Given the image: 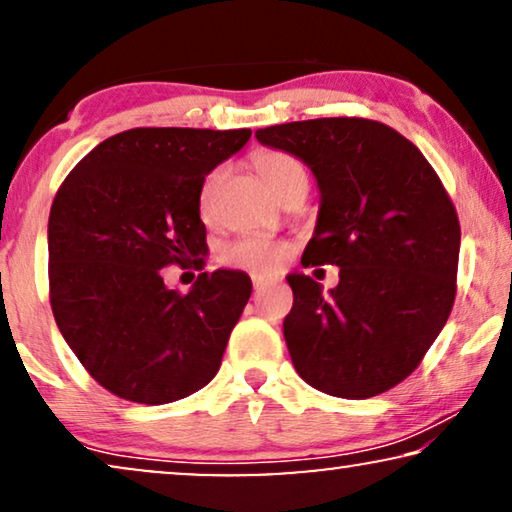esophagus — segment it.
I'll return each mask as SVG.
<instances>
[{"label": "esophagus", "mask_w": 512, "mask_h": 512, "mask_svg": "<svg viewBox=\"0 0 512 512\" xmlns=\"http://www.w3.org/2000/svg\"><path fill=\"white\" fill-rule=\"evenodd\" d=\"M251 282H254V289L256 291H261V289H265V286H268L272 279H268V277H263V275H254L251 277Z\"/></svg>", "instance_id": "1"}]
</instances>
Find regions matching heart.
<instances>
[{
    "mask_svg": "<svg viewBox=\"0 0 512 512\" xmlns=\"http://www.w3.org/2000/svg\"><path fill=\"white\" fill-rule=\"evenodd\" d=\"M254 167L263 184L270 188L272 193H279L282 188L293 179L305 177L303 165L296 158L284 151H261L254 156ZM226 179V167H214L207 174L200 186V214L202 219H209L214 212L216 193ZM286 254V244L270 240L265 235H244L240 240L226 244L221 249V261L233 268H247L256 272H270L275 270Z\"/></svg>",
    "mask_w": 512,
    "mask_h": 512,
    "instance_id": "b5f03b06",
    "label": "heart"
}]
</instances>
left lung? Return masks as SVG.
Segmentation results:
<instances>
[{
	"instance_id": "left-lung-1",
	"label": "left lung",
	"mask_w": 512,
	"mask_h": 512,
	"mask_svg": "<svg viewBox=\"0 0 512 512\" xmlns=\"http://www.w3.org/2000/svg\"><path fill=\"white\" fill-rule=\"evenodd\" d=\"M310 167L321 200L303 265H338L324 286L291 272L284 338L298 375L338 398L403 382L443 331L457 293L461 228L438 174L410 139L368 118L256 130Z\"/></svg>"
}]
</instances>
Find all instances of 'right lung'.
I'll list each match as a JSON object with an SVG mask.
<instances>
[{
    "mask_svg": "<svg viewBox=\"0 0 512 512\" xmlns=\"http://www.w3.org/2000/svg\"><path fill=\"white\" fill-rule=\"evenodd\" d=\"M251 130L135 128L97 144L48 216V284L62 338L83 368L132 403L163 405L212 382L251 296L240 270L167 289L165 265L207 256L200 186Z\"/></svg>",
    "mask_w": 512,
    "mask_h": 512,
    "instance_id": "obj_1",
    "label": "right lung"
}]
</instances>
